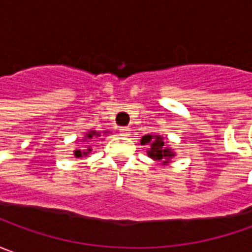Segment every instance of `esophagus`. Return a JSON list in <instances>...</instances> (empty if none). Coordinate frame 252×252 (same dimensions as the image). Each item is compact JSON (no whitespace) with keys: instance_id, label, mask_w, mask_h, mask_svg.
I'll list each match as a JSON object with an SVG mask.
<instances>
[{"instance_id":"1","label":"esophagus","mask_w":252,"mask_h":252,"mask_svg":"<svg viewBox=\"0 0 252 252\" xmlns=\"http://www.w3.org/2000/svg\"><path fill=\"white\" fill-rule=\"evenodd\" d=\"M119 133H121V136L127 137V136H130V129H129V127H121V129H119Z\"/></svg>"}]
</instances>
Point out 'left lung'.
I'll use <instances>...</instances> for the list:
<instances>
[{"label": "left lung", "mask_w": 252, "mask_h": 252, "mask_svg": "<svg viewBox=\"0 0 252 252\" xmlns=\"http://www.w3.org/2000/svg\"><path fill=\"white\" fill-rule=\"evenodd\" d=\"M141 144H150V149L147 151V156L153 160H165L171 158L174 156V153H171L169 149L164 147V141L160 136H151L147 134L141 139Z\"/></svg>", "instance_id": "8db88e82"}]
</instances>
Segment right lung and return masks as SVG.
Wrapping results in <instances>:
<instances>
[{
	"mask_svg": "<svg viewBox=\"0 0 252 252\" xmlns=\"http://www.w3.org/2000/svg\"><path fill=\"white\" fill-rule=\"evenodd\" d=\"M94 136H99V133H96V131H90V133L87 134V137H88V139H92ZM87 137H85V139H87ZM90 151H91V149H87V150H83V151L75 150L74 151V154H75V157H83V156H87Z\"/></svg>",
	"mask_w": 252,
	"mask_h": 252,
	"instance_id": "right-lung-1",
	"label": "right lung"
}]
</instances>
